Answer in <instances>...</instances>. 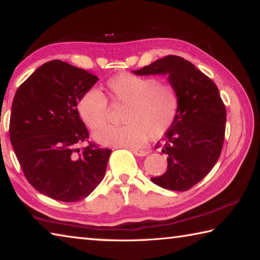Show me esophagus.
Here are the masks:
<instances>
[{
  "label": "esophagus",
  "mask_w": 260,
  "mask_h": 260,
  "mask_svg": "<svg viewBox=\"0 0 260 260\" xmlns=\"http://www.w3.org/2000/svg\"><path fill=\"white\" fill-rule=\"evenodd\" d=\"M132 152H133L134 155L139 156V157H144V156H147L148 153H149V151L141 150V149H132Z\"/></svg>",
  "instance_id": "obj_1"
}]
</instances>
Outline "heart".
<instances>
[{
  "label": "heart",
  "instance_id": "1",
  "mask_svg": "<svg viewBox=\"0 0 260 260\" xmlns=\"http://www.w3.org/2000/svg\"><path fill=\"white\" fill-rule=\"evenodd\" d=\"M107 89L113 103L126 105L124 126L107 127L94 134L96 142L107 147H138L148 135L159 138L170 128L177 114L178 96L169 83L153 78L121 73L109 79ZM80 118L88 128L98 131L108 121V102L100 90L91 88L78 104Z\"/></svg>",
  "mask_w": 260,
  "mask_h": 260
}]
</instances>
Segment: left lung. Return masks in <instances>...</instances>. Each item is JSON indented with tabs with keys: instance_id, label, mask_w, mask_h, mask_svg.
<instances>
[{
	"instance_id": "left-lung-1",
	"label": "left lung",
	"mask_w": 260,
	"mask_h": 260,
	"mask_svg": "<svg viewBox=\"0 0 260 260\" xmlns=\"http://www.w3.org/2000/svg\"><path fill=\"white\" fill-rule=\"evenodd\" d=\"M133 73L166 76L177 93V114L162 138L167 170L151 181L169 190H188L212 170L221 152L226 108L218 87L190 61L173 55Z\"/></svg>"
}]
</instances>
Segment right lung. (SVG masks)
Returning a JSON list of instances; mask_svg holds the SVG:
<instances>
[{
    "label": "right lung",
    "mask_w": 260,
    "mask_h": 260,
    "mask_svg": "<svg viewBox=\"0 0 260 260\" xmlns=\"http://www.w3.org/2000/svg\"><path fill=\"white\" fill-rule=\"evenodd\" d=\"M99 78L61 60H50L16 91L10 141L27 181L51 199L81 201L102 181L111 150L94 143L77 109Z\"/></svg>",
    "instance_id": "add662e5"
}]
</instances>
